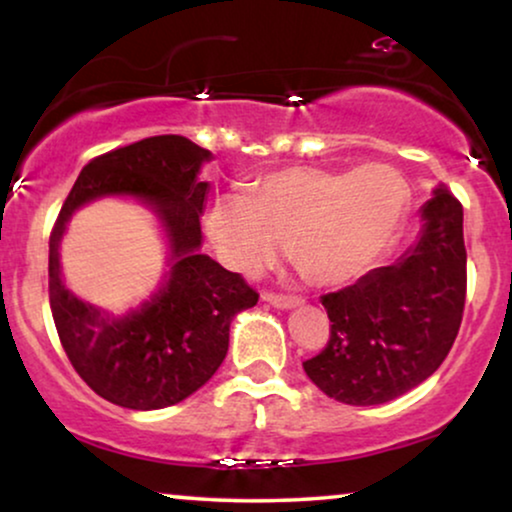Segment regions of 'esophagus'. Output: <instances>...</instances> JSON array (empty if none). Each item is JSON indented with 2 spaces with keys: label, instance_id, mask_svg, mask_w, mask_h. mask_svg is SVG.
<instances>
[{
  "label": "esophagus",
  "instance_id": "esophagus-1",
  "mask_svg": "<svg viewBox=\"0 0 512 512\" xmlns=\"http://www.w3.org/2000/svg\"><path fill=\"white\" fill-rule=\"evenodd\" d=\"M263 300H268V303L272 307H277V310H293V307L303 303V300L296 296H277V293H263Z\"/></svg>",
  "mask_w": 512,
  "mask_h": 512
}]
</instances>
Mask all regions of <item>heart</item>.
<instances>
[{"label": "heart", "mask_w": 512, "mask_h": 512, "mask_svg": "<svg viewBox=\"0 0 512 512\" xmlns=\"http://www.w3.org/2000/svg\"><path fill=\"white\" fill-rule=\"evenodd\" d=\"M408 186L394 167H289L251 195L221 193L205 216L209 240L230 270L254 277L284 247L300 275L321 289L345 286L373 268L401 230Z\"/></svg>", "instance_id": "obj_1"}]
</instances>
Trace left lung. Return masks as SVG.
<instances>
[{"label":"left lung","mask_w":512,"mask_h":512,"mask_svg":"<svg viewBox=\"0 0 512 512\" xmlns=\"http://www.w3.org/2000/svg\"><path fill=\"white\" fill-rule=\"evenodd\" d=\"M419 221L417 242L396 263L321 296L331 340L303 368L335 401H394L436 373L454 345L466 300L464 209L438 184Z\"/></svg>","instance_id":"left-lung-1"}]
</instances>
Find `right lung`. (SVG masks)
I'll use <instances>...</instances> for the list:
<instances>
[{"label": "right lung", "instance_id": "add662e5", "mask_svg": "<svg viewBox=\"0 0 512 512\" xmlns=\"http://www.w3.org/2000/svg\"><path fill=\"white\" fill-rule=\"evenodd\" d=\"M212 151L179 135H160L109 151L83 167L48 242V298L60 342L81 380L130 410L177 405L209 382L228 354L230 324L258 303L237 272L202 254L200 216ZM132 197L151 208L168 240V270L152 296L114 315L76 299L64 286L59 244L81 206Z\"/></svg>", "mask_w": 512, "mask_h": 512}]
</instances>
